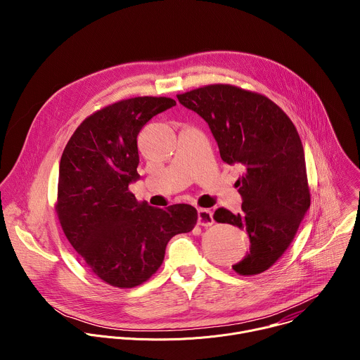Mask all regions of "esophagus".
Listing matches in <instances>:
<instances>
[{
	"mask_svg": "<svg viewBox=\"0 0 360 360\" xmlns=\"http://www.w3.org/2000/svg\"><path fill=\"white\" fill-rule=\"evenodd\" d=\"M214 214L211 210H205V208H199L198 210V225L208 228L211 225H214Z\"/></svg>",
	"mask_w": 360,
	"mask_h": 360,
	"instance_id": "esophagus-1",
	"label": "esophagus"
}]
</instances>
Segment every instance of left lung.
Masks as SVG:
<instances>
[{
  "label": "left lung",
  "instance_id": "left-lung-1",
  "mask_svg": "<svg viewBox=\"0 0 360 360\" xmlns=\"http://www.w3.org/2000/svg\"><path fill=\"white\" fill-rule=\"evenodd\" d=\"M208 122L224 162L243 169L236 181L242 212L218 208L214 219L245 229L250 248L233 265L243 276L268 271L292 243L311 207L304 152L290 118L268 96L229 84L176 95Z\"/></svg>",
  "mask_w": 360,
  "mask_h": 360
}]
</instances>
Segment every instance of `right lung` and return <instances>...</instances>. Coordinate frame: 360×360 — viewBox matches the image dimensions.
Returning a JSON list of instances; mask_svg holds the SVG:
<instances>
[{
    "label": "right lung",
    "instance_id": "add662e5",
    "mask_svg": "<svg viewBox=\"0 0 360 360\" xmlns=\"http://www.w3.org/2000/svg\"><path fill=\"white\" fill-rule=\"evenodd\" d=\"M174 105L167 96L114 102L85 118L63 152L56 203L61 228L85 265L111 286L146 282L162 265L169 239L196 225L191 205L153 208L128 188L139 178V131Z\"/></svg>",
    "mask_w": 360,
    "mask_h": 360
}]
</instances>
